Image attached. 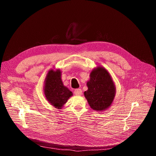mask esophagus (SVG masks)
Here are the masks:
<instances>
[{
    "label": "esophagus",
    "mask_w": 156,
    "mask_h": 156,
    "mask_svg": "<svg viewBox=\"0 0 156 156\" xmlns=\"http://www.w3.org/2000/svg\"><path fill=\"white\" fill-rule=\"evenodd\" d=\"M82 91L80 89H76L74 90V94L77 95V96H80V95L82 94Z\"/></svg>",
    "instance_id": "1"
}]
</instances>
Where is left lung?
<instances>
[{
	"label": "left lung",
	"mask_w": 156,
	"mask_h": 156,
	"mask_svg": "<svg viewBox=\"0 0 156 156\" xmlns=\"http://www.w3.org/2000/svg\"><path fill=\"white\" fill-rule=\"evenodd\" d=\"M89 76L84 96L93 110L104 112L111 106L116 94L113 78L108 70L100 65L92 70Z\"/></svg>",
	"instance_id": "8db88e82"
}]
</instances>
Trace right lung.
Instances as JSON below:
<instances>
[{
	"label": "right lung",
	"mask_w": 156,
	"mask_h": 156,
	"mask_svg": "<svg viewBox=\"0 0 156 156\" xmlns=\"http://www.w3.org/2000/svg\"><path fill=\"white\" fill-rule=\"evenodd\" d=\"M43 92L47 101L56 109H61L73 93L65 86L62 80V71L51 69L44 82Z\"/></svg>",
	"instance_id": "obj_1"
}]
</instances>
